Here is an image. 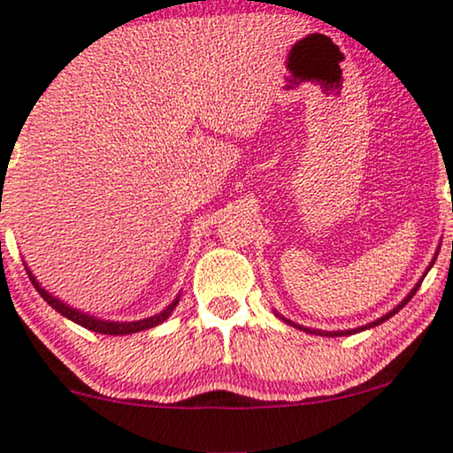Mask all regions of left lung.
<instances>
[{"label": "left lung", "instance_id": "left-lung-1", "mask_svg": "<svg viewBox=\"0 0 453 453\" xmlns=\"http://www.w3.org/2000/svg\"><path fill=\"white\" fill-rule=\"evenodd\" d=\"M431 265H433V263H431ZM418 288H420V282H418V284L414 286V290H411V293H410L408 296H405V299H403L402 303H399V305H397V307H395L391 313H387V316H382L380 319H376V322H372V324H368V326H362V328H355V330H341V332H326V336H345V334H353V332H362V330H365V328H372V326H379V324H382V322H385V319H388V318H393V316H395V313H397V311H399V309H402V307H405V305H408V301L411 299V296H414V295H416V290H418ZM286 322H288V319H286ZM288 324H290V322H288ZM293 326H295V324H293ZM296 328H301V330H305V332H313V334H324V332H319V330H309V328H303V326H296Z\"/></svg>", "mask_w": 453, "mask_h": 453}]
</instances>
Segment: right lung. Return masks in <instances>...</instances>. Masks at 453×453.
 <instances>
[{
	"label": "right lung",
	"instance_id": "right-lung-1",
	"mask_svg": "<svg viewBox=\"0 0 453 453\" xmlns=\"http://www.w3.org/2000/svg\"><path fill=\"white\" fill-rule=\"evenodd\" d=\"M27 273H28V278H31L33 286H35V288H37V293L43 296V301L48 303L50 307H54L56 311L60 313V316L73 319L74 324L83 326V328H88L91 332H100V334H134V332L148 330V328H152V326L163 324L165 319L171 316V311H173L175 305H177V299H175L167 309H165V311H160L158 316L140 319V322H108V319H98V318H94V316H88V313L77 311V309L68 307V305H65V303H60L58 299H54V296H51L50 293H45L42 286H39V282H37L35 278H33V273L28 272V269H27Z\"/></svg>",
	"mask_w": 453,
	"mask_h": 453
}]
</instances>
